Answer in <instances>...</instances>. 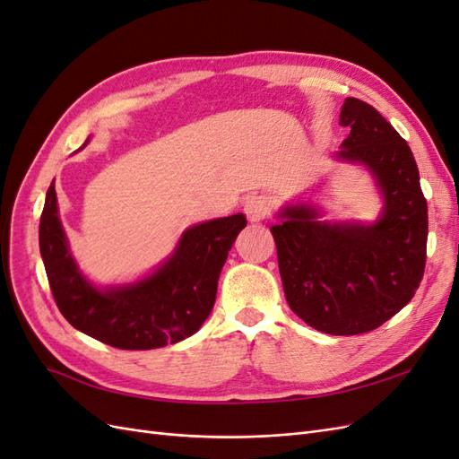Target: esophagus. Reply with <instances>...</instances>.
<instances>
[{"instance_id":"obj_1","label":"esophagus","mask_w":459,"mask_h":459,"mask_svg":"<svg viewBox=\"0 0 459 459\" xmlns=\"http://www.w3.org/2000/svg\"><path fill=\"white\" fill-rule=\"evenodd\" d=\"M243 211L251 221H260L272 212V199L268 195H258V193H255V195L245 199Z\"/></svg>"}]
</instances>
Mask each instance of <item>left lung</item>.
Segmentation results:
<instances>
[{
	"label": "left lung",
	"mask_w": 459,
	"mask_h": 459,
	"mask_svg": "<svg viewBox=\"0 0 459 459\" xmlns=\"http://www.w3.org/2000/svg\"><path fill=\"white\" fill-rule=\"evenodd\" d=\"M351 134L337 160L359 164L383 199L373 221L324 220L312 201L280 208L272 226L285 299L302 322L329 335L377 329L418 290L427 258V201L402 135L371 105L346 97Z\"/></svg>",
	"instance_id": "left-lung-1"
}]
</instances>
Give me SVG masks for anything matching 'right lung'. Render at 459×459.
Here are the masks:
<instances>
[{"instance_id":"obj_1","label":"right lung","mask_w":459,"mask_h":459,"mask_svg":"<svg viewBox=\"0 0 459 459\" xmlns=\"http://www.w3.org/2000/svg\"><path fill=\"white\" fill-rule=\"evenodd\" d=\"M88 142L90 137L80 149ZM245 226L241 212L191 226L174 253L142 280L97 287L82 273L68 247L53 179L39 218V253L53 299L68 324L115 349L151 351L201 329L214 307L230 248Z\"/></svg>"}]
</instances>
